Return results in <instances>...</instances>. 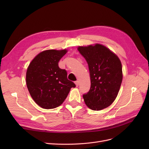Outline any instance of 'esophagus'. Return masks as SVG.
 Returning <instances> with one entry per match:
<instances>
[{
    "instance_id": "esophagus-1",
    "label": "esophagus",
    "mask_w": 149,
    "mask_h": 149,
    "mask_svg": "<svg viewBox=\"0 0 149 149\" xmlns=\"http://www.w3.org/2000/svg\"><path fill=\"white\" fill-rule=\"evenodd\" d=\"M74 83H75V84L76 86V87H78V85H79V81H76L74 82Z\"/></svg>"
}]
</instances>
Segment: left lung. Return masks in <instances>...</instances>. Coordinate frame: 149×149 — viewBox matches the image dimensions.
Here are the masks:
<instances>
[{"instance_id":"obj_1","label":"left lung","mask_w":149,"mask_h":149,"mask_svg":"<svg viewBox=\"0 0 149 149\" xmlns=\"http://www.w3.org/2000/svg\"><path fill=\"white\" fill-rule=\"evenodd\" d=\"M86 60L91 79L89 91L83 94L86 106L94 111L109 106L118 96L123 81L122 64L116 54L100 44L79 47Z\"/></svg>"}]
</instances>
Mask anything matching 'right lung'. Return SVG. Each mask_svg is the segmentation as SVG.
Listing matches in <instances>:
<instances>
[{"mask_svg":"<svg viewBox=\"0 0 149 149\" xmlns=\"http://www.w3.org/2000/svg\"><path fill=\"white\" fill-rule=\"evenodd\" d=\"M66 49H48L31 61L26 73V86L31 97L44 109H53L64 102L75 84L67 78V72L58 66Z\"/></svg>","mask_w":149,"mask_h":149,"instance_id":"right-lung-1","label":"right lung"}]
</instances>
